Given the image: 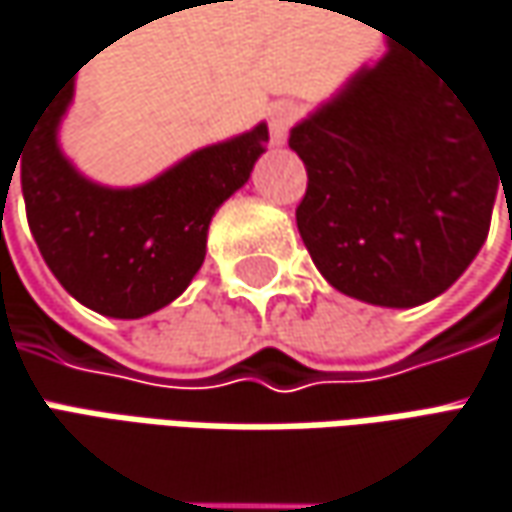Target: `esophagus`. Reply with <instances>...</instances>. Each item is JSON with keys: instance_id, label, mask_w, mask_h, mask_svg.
<instances>
[{"instance_id": "1", "label": "esophagus", "mask_w": 512, "mask_h": 512, "mask_svg": "<svg viewBox=\"0 0 512 512\" xmlns=\"http://www.w3.org/2000/svg\"><path fill=\"white\" fill-rule=\"evenodd\" d=\"M295 117H298V111H295V105H289V102H278V105L269 111V134H272V143H286V134H289V128L295 123Z\"/></svg>"}]
</instances>
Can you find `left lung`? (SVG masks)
<instances>
[{
	"label": "left lung",
	"instance_id": "8db88e82",
	"mask_svg": "<svg viewBox=\"0 0 512 512\" xmlns=\"http://www.w3.org/2000/svg\"><path fill=\"white\" fill-rule=\"evenodd\" d=\"M289 145L309 177L295 217L318 272L375 306L410 309L450 289L487 240L499 180L512 186V160L456 85L392 39Z\"/></svg>",
	"mask_w": 512,
	"mask_h": 512
}]
</instances>
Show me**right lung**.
<instances>
[{"mask_svg":"<svg viewBox=\"0 0 512 512\" xmlns=\"http://www.w3.org/2000/svg\"><path fill=\"white\" fill-rule=\"evenodd\" d=\"M74 79L36 117L19 177L28 226L68 295L108 318H143L186 292L203 266L214 212L240 189L266 151V123L206 145L134 189L82 177L59 148Z\"/></svg>","mask_w":512,"mask_h":512,"instance_id":"right-lung-1","label":"right lung"}]
</instances>
